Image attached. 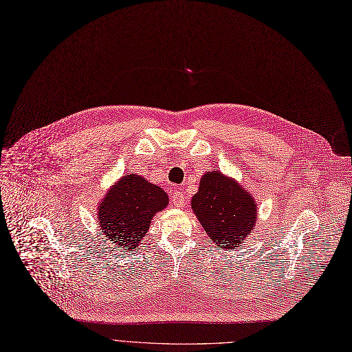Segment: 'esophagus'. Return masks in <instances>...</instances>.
Wrapping results in <instances>:
<instances>
[{"mask_svg": "<svg viewBox=\"0 0 352 352\" xmlns=\"http://www.w3.org/2000/svg\"><path fill=\"white\" fill-rule=\"evenodd\" d=\"M172 201H173V204H175L176 207L182 208V207H184V204H186V197H184V195H183L182 192H175V193L172 195Z\"/></svg>", "mask_w": 352, "mask_h": 352, "instance_id": "34e87169", "label": "esophagus"}]
</instances>
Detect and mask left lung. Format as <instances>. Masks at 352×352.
Instances as JSON below:
<instances>
[{
  "mask_svg": "<svg viewBox=\"0 0 352 352\" xmlns=\"http://www.w3.org/2000/svg\"><path fill=\"white\" fill-rule=\"evenodd\" d=\"M208 242L231 251L252 234L258 223L254 196L235 179L214 169L207 170L190 203Z\"/></svg>",
  "mask_w": 352,
  "mask_h": 352,
  "instance_id": "8db88e82",
  "label": "left lung"
}]
</instances>
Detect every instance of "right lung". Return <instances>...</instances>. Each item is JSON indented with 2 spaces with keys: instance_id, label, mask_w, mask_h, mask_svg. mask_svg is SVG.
Returning a JSON list of instances; mask_svg holds the SVG:
<instances>
[{
  "instance_id": "obj_1",
  "label": "right lung",
  "mask_w": 352,
  "mask_h": 352,
  "mask_svg": "<svg viewBox=\"0 0 352 352\" xmlns=\"http://www.w3.org/2000/svg\"><path fill=\"white\" fill-rule=\"evenodd\" d=\"M168 204L169 196L164 188L137 173L125 175L98 201L97 224L104 239L113 241L122 251H135L155 215Z\"/></svg>"
}]
</instances>
